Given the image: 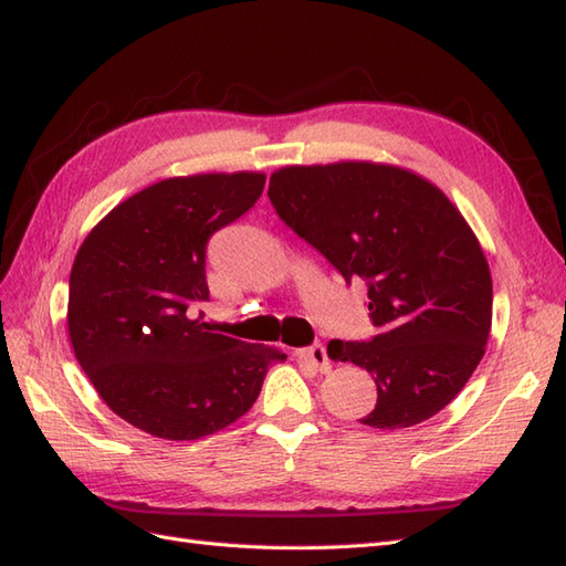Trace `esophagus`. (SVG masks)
I'll use <instances>...</instances> for the list:
<instances>
[{
  "label": "esophagus",
  "instance_id": "obj_1",
  "mask_svg": "<svg viewBox=\"0 0 566 566\" xmlns=\"http://www.w3.org/2000/svg\"><path fill=\"white\" fill-rule=\"evenodd\" d=\"M296 357H298L301 361H308L311 366H315V369H318L321 374H327V371L333 369L331 359H327V352H325V347H323L321 343H318V345H311V347H304V349H298Z\"/></svg>",
  "mask_w": 566,
  "mask_h": 566
}]
</instances>
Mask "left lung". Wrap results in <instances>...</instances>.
Listing matches in <instances>:
<instances>
[{
    "label": "left lung",
    "mask_w": 566,
    "mask_h": 566,
    "mask_svg": "<svg viewBox=\"0 0 566 566\" xmlns=\"http://www.w3.org/2000/svg\"><path fill=\"white\" fill-rule=\"evenodd\" d=\"M268 195L347 284L369 286L378 335L327 345L335 361L374 376L378 400L359 422L405 429L443 410L492 331L490 265L458 207L427 178L374 161L284 166Z\"/></svg>",
    "instance_id": "left-lung-1"
}]
</instances>
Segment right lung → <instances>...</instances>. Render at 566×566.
Masks as SVG:
<instances>
[{
	"mask_svg": "<svg viewBox=\"0 0 566 566\" xmlns=\"http://www.w3.org/2000/svg\"><path fill=\"white\" fill-rule=\"evenodd\" d=\"M265 174L154 182L113 207L74 258L67 325L74 357L125 422L168 441L233 424L286 354L195 318L209 301L207 241L251 209Z\"/></svg>",
	"mask_w": 566,
	"mask_h": 566,
	"instance_id": "1",
	"label": "right lung"
}]
</instances>
